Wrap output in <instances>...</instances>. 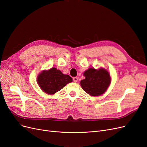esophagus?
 Instances as JSON below:
<instances>
[{
    "mask_svg": "<svg viewBox=\"0 0 147 147\" xmlns=\"http://www.w3.org/2000/svg\"><path fill=\"white\" fill-rule=\"evenodd\" d=\"M73 81L74 82H78V78L77 77H74L73 78Z\"/></svg>",
    "mask_w": 147,
    "mask_h": 147,
    "instance_id": "1",
    "label": "esophagus"
}]
</instances>
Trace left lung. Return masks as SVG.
I'll return each mask as SVG.
<instances>
[{"mask_svg": "<svg viewBox=\"0 0 147 147\" xmlns=\"http://www.w3.org/2000/svg\"><path fill=\"white\" fill-rule=\"evenodd\" d=\"M85 79L80 82L82 89L91 96L103 94L111 82L109 73L104 69L90 68L84 72Z\"/></svg>", "mask_w": 147, "mask_h": 147, "instance_id": "left-lung-1", "label": "left lung"}]
</instances>
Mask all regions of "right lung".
<instances>
[{
  "instance_id": "obj_1",
  "label": "right lung",
  "mask_w": 147,
  "mask_h": 147,
  "mask_svg": "<svg viewBox=\"0 0 147 147\" xmlns=\"http://www.w3.org/2000/svg\"><path fill=\"white\" fill-rule=\"evenodd\" d=\"M39 87L47 94H54L62 89L67 83L72 82L68 75H64L56 68L44 70L37 79Z\"/></svg>"
}]
</instances>
